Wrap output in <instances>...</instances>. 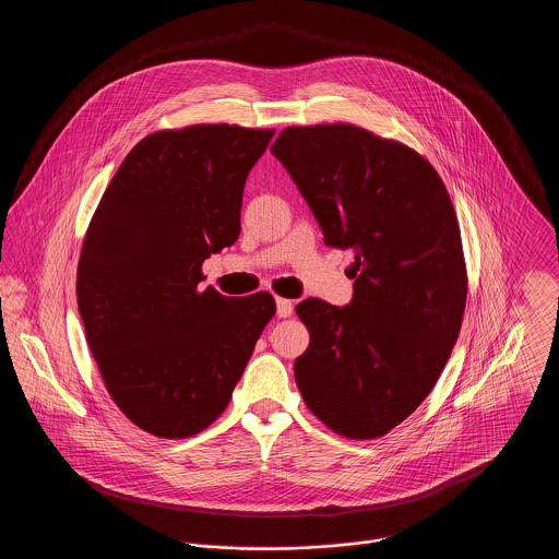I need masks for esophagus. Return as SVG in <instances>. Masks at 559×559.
I'll list each match as a JSON object with an SVG mask.
<instances>
[{
    "instance_id": "esophagus-1",
    "label": "esophagus",
    "mask_w": 559,
    "mask_h": 559,
    "mask_svg": "<svg viewBox=\"0 0 559 559\" xmlns=\"http://www.w3.org/2000/svg\"><path fill=\"white\" fill-rule=\"evenodd\" d=\"M275 304H277V317H280V319H288V317L293 314V301L277 297Z\"/></svg>"
}]
</instances>
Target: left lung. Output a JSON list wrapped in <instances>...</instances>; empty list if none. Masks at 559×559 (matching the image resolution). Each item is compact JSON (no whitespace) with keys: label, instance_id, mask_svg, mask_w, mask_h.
<instances>
[{"label":"left lung","instance_id":"left-lung-1","mask_svg":"<svg viewBox=\"0 0 559 559\" xmlns=\"http://www.w3.org/2000/svg\"><path fill=\"white\" fill-rule=\"evenodd\" d=\"M271 153L357 269L346 308L297 306L310 331L297 388L333 432L383 437L430 394L459 340L467 269L452 200L419 153L355 124L288 127Z\"/></svg>","mask_w":559,"mask_h":559}]
</instances>
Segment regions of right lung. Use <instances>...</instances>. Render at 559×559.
Segmentation results:
<instances>
[{
	"instance_id": "obj_1",
	"label": "right lung",
	"mask_w": 559,
	"mask_h": 559,
	"mask_svg": "<svg viewBox=\"0 0 559 559\" xmlns=\"http://www.w3.org/2000/svg\"><path fill=\"white\" fill-rule=\"evenodd\" d=\"M273 133L193 124L146 135L87 226L85 340L111 400L155 437L198 435L224 413L275 314L269 293L200 288L202 262L239 239L242 187Z\"/></svg>"
}]
</instances>
